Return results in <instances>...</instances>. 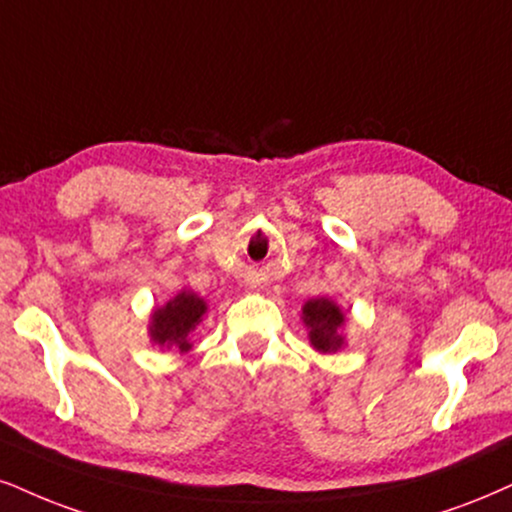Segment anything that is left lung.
<instances>
[{
  "label": "left lung",
  "instance_id": "left-lung-1",
  "mask_svg": "<svg viewBox=\"0 0 512 512\" xmlns=\"http://www.w3.org/2000/svg\"><path fill=\"white\" fill-rule=\"evenodd\" d=\"M301 320H304L308 339H311L315 351L334 353L344 346L342 327L346 323V315L332 299H327V296L308 299L301 308Z\"/></svg>",
  "mask_w": 512,
  "mask_h": 512
}]
</instances>
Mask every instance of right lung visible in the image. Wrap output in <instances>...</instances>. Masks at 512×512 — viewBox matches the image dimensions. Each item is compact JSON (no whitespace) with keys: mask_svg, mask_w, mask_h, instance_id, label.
I'll list each match as a JSON object with an SVG mask.
<instances>
[{"mask_svg":"<svg viewBox=\"0 0 512 512\" xmlns=\"http://www.w3.org/2000/svg\"><path fill=\"white\" fill-rule=\"evenodd\" d=\"M208 311L206 301L201 299L199 294L189 292H180L178 296L168 301L166 306L156 308L151 313V323H149V337L151 342L159 344L161 349H178L180 353H185L192 349L189 344V334L194 332V327L201 323L204 313Z\"/></svg>","mask_w":512,"mask_h":512,"instance_id":"right-lung-1","label":"right lung"}]
</instances>
